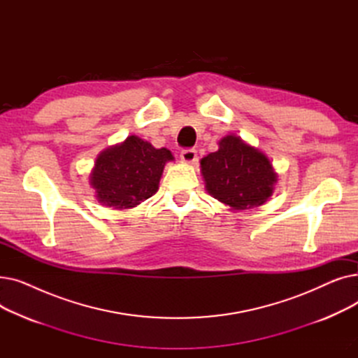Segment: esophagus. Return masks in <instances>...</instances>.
Wrapping results in <instances>:
<instances>
[{
  "label": "esophagus",
  "instance_id": "34e87169",
  "mask_svg": "<svg viewBox=\"0 0 358 358\" xmlns=\"http://www.w3.org/2000/svg\"><path fill=\"white\" fill-rule=\"evenodd\" d=\"M180 157H181V159H182L185 164H194L196 159H197V152H196V149L187 148V149H182V150H181Z\"/></svg>",
  "mask_w": 358,
  "mask_h": 358
}]
</instances>
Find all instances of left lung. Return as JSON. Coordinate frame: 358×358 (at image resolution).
<instances>
[{
  "label": "left lung",
  "instance_id": "8db88e82",
  "mask_svg": "<svg viewBox=\"0 0 358 358\" xmlns=\"http://www.w3.org/2000/svg\"><path fill=\"white\" fill-rule=\"evenodd\" d=\"M200 168L208 193L232 210L264 204L277 182L270 159L235 135L220 139L219 149L204 157Z\"/></svg>",
  "mask_w": 358,
  "mask_h": 358
}]
</instances>
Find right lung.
<instances>
[{
	"instance_id": "add662e5",
	"label": "right lung",
	"mask_w": 358,
	"mask_h": 358,
	"mask_svg": "<svg viewBox=\"0 0 358 358\" xmlns=\"http://www.w3.org/2000/svg\"><path fill=\"white\" fill-rule=\"evenodd\" d=\"M173 159L166 148L157 149L131 135L97 157L90 182L103 206L131 209L158 192L164 166Z\"/></svg>"
}]
</instances>
